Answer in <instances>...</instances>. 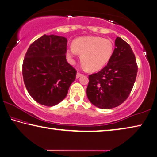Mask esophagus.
Masks as SVG:
<instances>
[{"mask_svg": "<svg viewBox=\"0 0 157 157\" xmlns=\"http://www.w3.org/2000/svg\"><path fill=\"white\" fill-rule=\"evenodd\" d=\"M82 75H83V74L80 73V72H78V73H77L76 78H80V77L82 76Z\"/></svg>", "mask_w": 157, "mask_h": 157, "instance_id": "obj_1", "label": "esophagus"}]
</instances>
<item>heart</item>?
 <instances>
[{
    "mask_svg": "<svg viewBox=\"0 0 157 157\" xmlns=\"http://www.w3.org/2000/svg\"><path fill=\"white\" fill-rule=\"evenodd\" d=\"M111 40L99 36H85L76 39L72 46L67 48L66 56L71 63L74 62L78 53L81 62L91 71H98L108 63L113 53Z\"/></svg>",
    "mask_w": 157,
    "mask_h": 157,
    "instance_id": "heart-1",
    "label": "heart"
}]
</instances>
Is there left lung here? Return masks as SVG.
Wrapping results in <instances>:
<instances>
[{
    "label": "left lung",
    "instance_id": "1",
    "mask_svg": "<svg viewBox=\"0 0 157 157\" xmlns=\"http://www.w3.org/2000/svg\"><path fill=\"white\" fill-rule=\"evenodd\" d=\"M107 65L97 73L89 75L86 95L99 109L118 106L129 97L137 73V65L130 46L121 37Z\"/></svg>",
    "mask_w": 157,
    "mask_h": 157
}]
</instances>
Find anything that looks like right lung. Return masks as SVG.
<instances>
[{
  "label": "right lung",
  "mask_w": 157,
  "mask_h": 157,
  "mask_svg": "<svg viewBox=\"0 0 157 157\" xmlns=\"http://www.w3.org/2000/svg\"><path fill=\"white\" fill-rule=\"evenodd\" d=\"M67 39L46 35L28 48L22 64V75L30 96L46 106L59 104L76 78V70L66 60Z\"/></svg>",
  "instance_id": "1"
}]
</instances>
